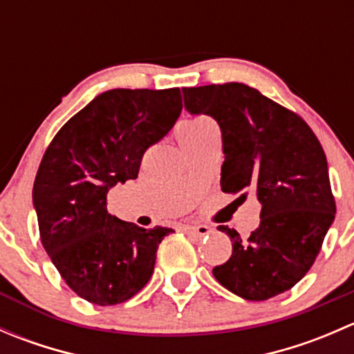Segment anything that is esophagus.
Instances as JSON below:
<instances>
[{
    "instance_id": "obj_1",
    "label": "esophagus",
    "mask_w": 354,
    "mask_h": 354,
    "mask_svg": "<svg viewBox=\"0 0 354 354\" xmlns=\"http://www.w3.org/2000/svg\"><path fill=\"white\" fill-rule=\"evenodd\" d=\"M183 231L190 236L205 238L212 233V227L207 226V224H188V226H183Z\"/></svg>"
}]
</instances>
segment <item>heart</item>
Here are the masks:
<instances>
[{"label":"heart","mask_w":354,"mask_h":354,"mask_svg":"<svg viewBox=\"0 0 354 354\" xmlns=\"http://www.w3.org/2000/svg\"><path fill=\"white\" fill-rule=\"evenodd\" d=\"M209 127H214V123L209 120V118H203V116L181 121L180 127H178L176 130L178 140L183 142V140H188V138L197 137V135L202 133V131H205Z\"/></svg>","instance_id":"heart-1"}]
</instances>
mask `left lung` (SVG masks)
I'll return each mask as SVG.
<instances>
[{"label": "left lung", "instance_id": "obj_1", "mask_svg": "<svg viewBox=\"0 0 354 354\" xmlns=\"http://www.w3.org/2000/svg\"><path fill=\"white\" fill-rule=\"evenodd\" d=\"M183 99L188 113L219 123L223 192L253 194L262 203L260 226L248 240L217 227L231 238L233 253L214 267V277L250 301L288 291L313 266L335 216L319 138L298 114L238 82L185 87Z\"/></svg>", "mask_w": 354, "mask_h": 354}]
</instances>
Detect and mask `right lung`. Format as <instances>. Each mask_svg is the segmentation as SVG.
I'll return each instance as SVG.
<instances>
[{
	"instance_id": "1",
	"label": "right lung",
	"mask_w": 354,
	"mask_h": 354,
	"mask_svg": "<svg viewBox=\"0 0 354 354\" xmlns=\"http://www.w3.org/2000/svg\"><path fill=\"white\" fill-rule=\"evenodd\" d=\"M180 88H113L92 99L55 135L35 174L39 234L63 281L99 306L137 295L154 272L171 227L111 216L108 192L138 176L145 151L180 116Z\"/></svg>"
}]
</instances>
